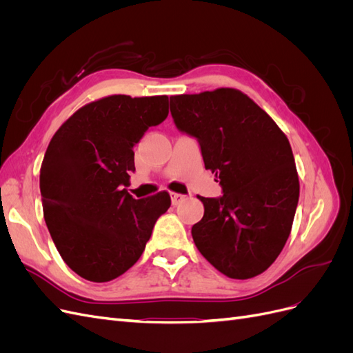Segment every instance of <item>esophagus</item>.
<instances>
[{"label":"esophagus","instance_id":"esophagus-1","mask_svg":"<svg viewBox=\"0 0 353 353\" xmlns=\"http://www.w3.org/2000/svg\"><path fill=\"white\" fill-rule=\"evenodd\" d=\"M184 199H185V196H184V194H179V193H170V200H172V205H174V206L179 205V203L183 201Z\"/></svg>","mask_w":353,"mask_h":353}]
</instances>
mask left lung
<instances>
[{
	"label": "left lung",
	"instance_id": "1",
	"mask_svg": "<svg viewBox=\"0 0 353 353\" xmlns=\"http://www.w3.org/2000/svg\"><path fill=\"white\" fill-rule=\"evenodd\" d=\"M181 132L197 138L222 196L200 197L205 215L191 228L199 252L230 279L268 270L290 236L299 178L290 143L271 116L234 88L170 97Z\"/></svg>",
	"mask_w": 353,
	"mask_h": 353
}]
</instances>
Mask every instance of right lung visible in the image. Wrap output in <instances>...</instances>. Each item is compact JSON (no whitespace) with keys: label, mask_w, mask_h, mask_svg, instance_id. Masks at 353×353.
<instances>
[{"label":"right lung","mask_w":353,"mask_h":353,"mask_svg":"<svg viewBox=\"0 0 353 353\" xmlns=\"http://www.w3.org/2000/svg\"><path fill=\"white\" fill-rule=\"evenodd\" d=\"M168 113V95H110L74 112L51 138L39 175L44 218L82 279L105 283L130 270L169 209L166 191L135 200L125 188L135 144Z\"/></svg>","instance_id":"add662e5"}]
</instances>
